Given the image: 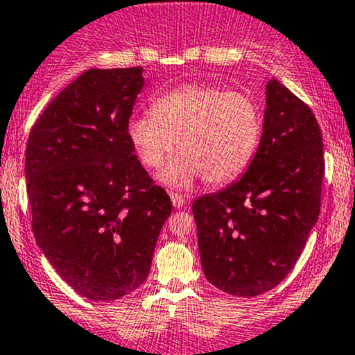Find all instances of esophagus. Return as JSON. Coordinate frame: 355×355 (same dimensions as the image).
<instances>
[{"mask_svg":"<svg viewBox=\"0 0 355 355\" xmlns=\"http://www.w3.org/2000/svg\"><path fill=\"white\" fill-rule=\"evenodd\" d=\"M170 199H171V202H173V207H177V209L184 207L185 202H187L184 196H180V193H175V192L170 193Z\"/></svg>","mask_w":355,"mask_h":355,"instance_id":"esophagus-1","label":"esophagus"}]
</instances>
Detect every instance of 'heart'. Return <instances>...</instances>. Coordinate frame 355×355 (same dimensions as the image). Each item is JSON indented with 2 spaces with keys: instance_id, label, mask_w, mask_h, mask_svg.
<instances>
[{
  "instance_id": "1",
  "label": "heart",
  "mask_w": 355,
  "mask_h": 355,
  "mask_svg": "<svg viewBox=\"0 0 355 355\" xmlns=\"http://www.w3.org/2000/svg\"><path fill=\"white\" fill-rule=\"evenodd\" d=\"M262 117L243 93L211 85H184L153 102V114L128 121V137L144 166L163 168L159 180L187 189L199 178L212 185L234 180L246 170L259 148Z\"/></svg>"
}]
</instances>
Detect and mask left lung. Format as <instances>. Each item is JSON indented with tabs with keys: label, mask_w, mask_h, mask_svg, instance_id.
<instances>
[{
	"label": "left lung",
	"mask_w": 355,
	"mask_h": 355,
	"mask_svg": "<svg viewBox=\"0 0 355 355\" xmlns=\"http://www.w3.org/2000/svg\"><path fill=\"white\" fill-rule=\"evenodd\" d=\"M266 105L243 177L192 204L206 279L240 297L274 289L293 270L322 202L323 137L311 109L275 78Z\"/></svg>",
	"instance_id": "obj_1"
}]
</instances>
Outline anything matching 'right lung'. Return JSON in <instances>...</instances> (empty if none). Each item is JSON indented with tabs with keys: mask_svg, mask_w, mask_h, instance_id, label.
I'll list each match as a JSON object with an SVG mask.
<instances>
[{
	"mask_svg": "<svg viewBox=\"0 0 355 355\" xmlns=\"http://www.w3.org/2000/svg\"><path fill=\"white\" fill-rule=\"evenodd\" d=\"M143 68L88 69L35 122L25 178L37 245L92 301H114L149 274L171 212L128 137Z\"/></svg>",
	"mask_w": 355,
	"mask_h": 355,
	"instance_id": "1",
	"label": "right lung"
}]
</instances>
